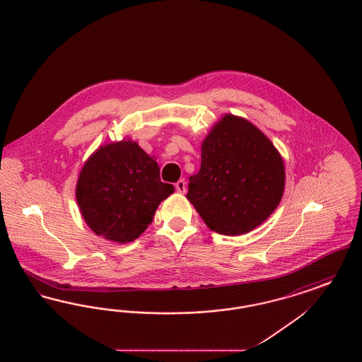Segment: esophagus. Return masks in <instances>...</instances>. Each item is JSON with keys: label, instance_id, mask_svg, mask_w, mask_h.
<instances>
[{"label": "esophagus", "instance_id": "obj_1", "mask_svg": "<svg viewBox=\"0 0 362 362\" xmlns=\"http://www.w3.org/2000/svg\"><path fill=\"white\" fill-rule=\"evenodd\" d=\"M175 187H176V191H177V192H180V194H185V192L187 191V185H186L185 179H180L179 182H176Z\"/></svg>", "mask_w": 362, "mask_h": 362}]
</instances>
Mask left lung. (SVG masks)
<instances>
[{
    "instance_id": "8db88e82",
    "label": "left lung",
    "mask_w": 362,
    "mask_h": 362,
    "mask_svg": "<svg viewBox=\"0 0 362 362\" xmlns=\"http://www.w3.org/2000/svg\"><path fill=\"white\" fill-rule=\"evenodd\" d=\"M187 199L209 229L239 236L266 221L282 199L285 165L274 144L241 117L225 114L201 146Z\"/></svg>"
}]
</instances>
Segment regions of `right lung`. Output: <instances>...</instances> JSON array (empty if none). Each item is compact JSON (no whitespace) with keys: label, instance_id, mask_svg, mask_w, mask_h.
<instances>
[{"label":"right lung","instance_id":"add662e5","mask_svg":"<svg viewBox=\"0 0 362 362\" xmlns=\"http://www.w3.org/2000/svg\"><path fill=\"white\" fill-rule=\"evenodd\" d=\"M160 168L136 141L100 145L88 157L76 185L86 224L104 239L134 241L153 220L156 209L173 192Z\"/></svg>","mask_w":362,"mask_h":362}]
</instances>
